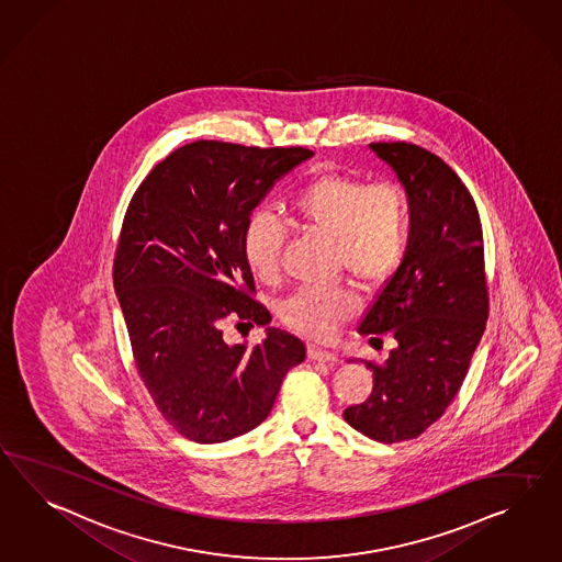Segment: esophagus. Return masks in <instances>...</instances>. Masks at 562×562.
<instances>
[{
	"mask_svg": "<svg viewBox=\"0 0 562 562\" xmlns=\"http://www.w3.org/2000/svg\"><path fill=\"white\" fill-rule=\"evenodd\" d=\"M307 357L312 360H317V362H334V360H338L336 352H331L328 348H322V346L316 345H312L307 348Z\"/></svg>",
	"mask_w": 562,
	"mask_h": 562,
	"instance_id": "obj_1",
	"label": "esophagus"
}]
</instances>
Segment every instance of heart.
Listing matches in <instances>:
<instances>
[{
	"label": "heart",
	"instance_id": "1",
	"mask_svg": "<svg viewBox=\"0 0 562 562\" xmlns=\"http://www.w3.org/2000/svg\"><path fill=\"white\" fill-rule=\"evenodd\" d=\"M291 216L303 228L328 236L336 271L350 274L362 288L383 283L400 267L409 243V202L393 181L369 183L350 175H319L289 198ZM243 250L260 279H273L283 250V228L269 210H255L246 220ZM359 305L345 285L303 288L283 303L281 314L291 328L326 338Z\"/></svg>",
	"mask_w": 562,
	"mask_h": 562
}]
</instances>
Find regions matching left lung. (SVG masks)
I'll list each match as a JSON object with an SVG mask.
<instances>
[{"label":"left lung","instance_id":"left-lung-1","mask_svg":"<svg viewBox=\"0 0 562 562\" xmlns=\"http://www.w3.org/2000/svg\"><path fill=\"white\" fill-rule=\"evenodd\" d=\"M409 202V243L397 271L360 319L359 334L393 338L371 395L345 419L376 442L412 440L454 402L490 314L483 231L459 175L422 146L373 143ZM352 362V360H350Z\"/></svg>","mask_w":562,"mask_h":562}]
</instances>
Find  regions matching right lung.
<instances>
[{
  "instance_id": "add662e5",
  "label": "right lung",
  "mask_w": 562,
  "mask_h": 562,
  "mask_svg": "<svg viewBox=\"0 0 562 562\" xmlns=\"http://www.w3.org/2000/svg\"><path fill=\"white\" fill-rule=\"evenodd\" d=\"M307 148L216 140L181 146L130 200L115 248L114 289L138 374L162 417L200 445L250 432L273 409L289 369L305 359L297 336L267 328L248 348L222 324L267 326L243 250L246 220Z\"/></svg>"
}]
</instances>
